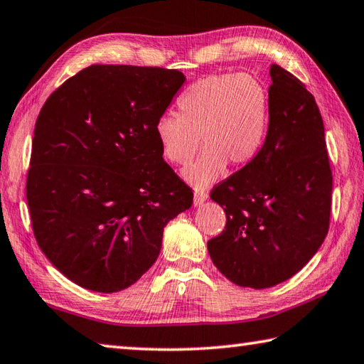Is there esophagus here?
Returning a JSON list of instances; mask_svg holds the SVG:
<instances>
[{
  "mask_svg": "<svg viewBox=\"0 0 364 364\" xmlns=\"http://www.w3.org/2000/svg\"><path fill=\"white\" fill-rule=\"evenodd\" d=\"M208 192L206 190H201V188H196L195 190V195H193V205L195 206H201L203 203L208 200Z\"/></svg>",
  "mask_w": 364,
  "mask_h": 364,
  "instance_id": "obj_1",
  "label": "esophagus"
}]
</instances>
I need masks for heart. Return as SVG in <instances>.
I'll use <instances>...</instances> for the list:
<instances>
[{
    "mask_svg": "<svg viewBox=\"0 0 364 364\" xmlns=\"http://www.w3.org/2000/svg\"><path fill=\"white\" fill-rule=\"evenodd\" d=\"M177 114H163L155 136L169 163L187 164L182 176L205 188L235 168L252 163L262 150L270 123V95L264 82L250 73L209 75L188 86L177 100Z\"/></svg>",
    "mask_w": 364,
    "mask_h": 364,
    "instance_id": "b5f03b06",
    "label": "heart"
}]
</instances>
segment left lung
<instances>
[{
    "label": "left lung",
    "mask_w": 364,
    "mask_h": 364,
    "mask_svg": "<svg viewBox=\"0 0 364 364\" xmlns=\"http://www.w3.org/2000/svg\"><path fill=\"white\" fill-rule=\"evenodd\" d=\"M270 123L252 163L211 192L225 230L208 241L214 265L243 288L294 277L329 230L333 172L315 97L279 65L270 67Z\"/></svg>",
    "instance_id": "obj_1"
}]
</instances>
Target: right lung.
Listing matches in <instances>:
<instances>
[{
    "instance_id": "add662e5",
    "label": "right lung",
    "mask_w": 364,
    "mask_h": 364,
    "mask_svg": "<svg viewBox=\"0 0 364 364\" xmlns=\"http://www.w3.org/2000/svg\"><path fill=\"white\" fill-rule=\"evenodd\" d=\"M178 70L91 65L49 95L35 124L27 203L38 246L81 288L118 292L155 264L193 193L163 159L155 124Z\"/></svg>"
}]
</instances>
